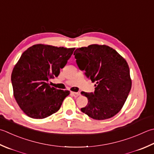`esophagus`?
<instances>
[{"label":"esophagus","mask_w":154,"mask_h":154,"mask_svg":"<svg viewBox=\"0 0 154 154\" xmlns=\"http://www.w3.org/2000/svg\"><path fill=\"white\" fill-rule=\"evenodd\" d=\"M71 94L75 97H78V96L80 95V93L78 92H71Z\"/></svg>","instance_id":"obj_1"}]
</instances>
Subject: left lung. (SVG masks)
<instances>
[{
	"instance_id": "8db88e82",
	"label": "left lung",
	"mask_w": 154,
	"mask_h": 154,
	"mask_svg": "<svg viewBox=\"0 0 154 154\" xmlns=\"http://www.w3.org/2000/svg\"><path fill=\"white\" fill-rule=\"evenodd\" d=\"M74 55L80 70L85 71V76L95 83L94 93L81 92L88 99L81 111L97 120L116 115L131 88L128 63L116 50L106 45L79 48Z\"/></svg>"
}]
</instances>
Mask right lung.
I'll return each mask as SVG.
<instances>
[{
	"mask_svg": "<svg viewBox=\"0 0 154 154\" xmlns=\"http://www.w3.org/2000/svg\"><path fill=\"white\" fill-rule=\"evenodd\" d=\"M75 48L35 45L24 52L12 72L14 97L26 116L44 119L61 107L69 91L57 89L49 81L58 77Z\"/></svg>",
	"mask_w": 154,
	"mask_h": 154,
	"instance_id": "add662e5",
	"label": "right lung"
}]
</instances>
